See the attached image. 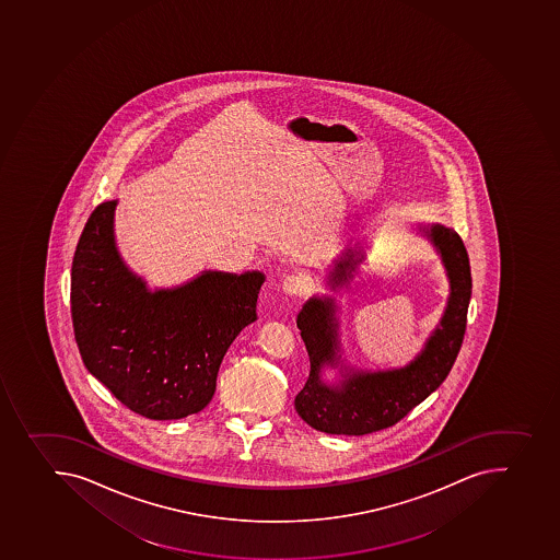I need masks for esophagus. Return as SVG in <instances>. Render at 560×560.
Wrapping results in <instances>:
<instances>
[{
  "label": "esophagus",
  "mask_w": 560,
  "mask_h": 560,
  "mask_svg": "<svg viewBox=\"0 0 560 560\" xmlns=\"http://www.w3.org/2000/svg\"><path fill=\"white\" fill-rule=\"evenodd\" d=\"M311 288V278L305 272H293L283 278L282 291L289 296H296V294H305Z\"/></svg>",
  "instance_id": "1"
}]
</instances>
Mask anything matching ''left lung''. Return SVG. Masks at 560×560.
I'll use <instances>...</instances> for the list:
<instances>
[{
	"instance_id": "1",
	"label": "left lung",
	"mask_w": 560,
	"mask_h": 560,
	"mask_svg": "<svg viewBox=\"0 0 560 560\" xmlns=\"http://www.w3.org/2000/svg\"><path fill=\"white\" fill-rule=\"evenodd\" d=\"M420 232L439 252L447 271V307L423 345L422 352L402 369H343L339 384L322 378L325 366H338L339 325L332 298L314 296L298 314L296 325L311 359V373L302 392L294 398V408L311 428L328 434H370L392 428L419 406L444 383L464 343L472 294L469 255L458 233L442 224L420 226ZM361 249H348L328 272V285L343 288L352 280L358 264L363 262Z\"/></svg>"
}]
</instances>
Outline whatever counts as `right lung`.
<instances>
[{"mask_svg":"<svg viewBox=\"0 0 560 560\" xmlns=\"http://www.w3.org/2000/svg\"><path fill=\"white\" fill-rule=\"evenodd\" d=\"M116 201L93 210L71 264V319L93 377L152 420L185 419L215 394L222 358L257 319L264 272L202 271L179 288L149 291L121 260Z\"/></svg>","mask_w":560,"mask_h":560,"instance_id":"add662e5","label":"right lung"}]
</instances>
